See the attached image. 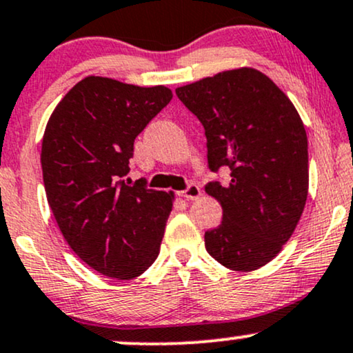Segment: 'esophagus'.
<instances>
[{
	"label": "esophagus",
	"mask_w": 353,
	"mask_h": 353,
	"mask_svg": "<svg viewBox=\"0 0 353 353\" xmlns=\"http://www.w3.org/2000/svg\"><path fill=\"white\" fill-rule=\"evenodd\" d=\"M201 195H202V190H201V188H199V185H195V184H190L188 189L182 190V192H181V197L188 199V201H195V199H199Z\"/></svg>",
	"instance_id": "1"
}]
</instances>
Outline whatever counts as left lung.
<instances>
[{"label": "left lung", "instance_id": "left-lung-1", "mask_svg": "<svg viewBox=\"0 0 353 353\" xmlns=\"http://www.w3.org/2000/svg\"><path fill=\"white\" fill-rule=\"evenodd\" d=\"M201 120L212 171L230 168L227 185L207 184L222 223L205 248L232 271H254L283 250L309 190L307 134L286 93L263 72L240 67L176 88Z\"/></svg>", "mask_w": 353, "mask_h": 353}]
</instances>
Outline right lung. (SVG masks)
I'll return each mask as SVG.
<instances>
[{
    "label": "right lung",
    "instance_id": "add662e5",
    "mask_svg": "<svg viewBox=\"0 0 353 353\" xmlns=\"http://www.w3.org/2000/svg\"><path fill=\"white\" fill-rule=\"evenodd\" d=\"M171 99L164 85L88 75L46 125L41 164L50 210L72 252L108 278L133 279L159 254L174 192L123 177L134 138Z\"/></svg>",
    "mask_w": 353,
    "mask_h": 353
}]
</instances>
